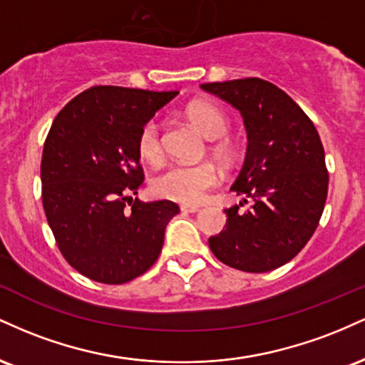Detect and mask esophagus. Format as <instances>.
I'll use <instances>...</instances> for the list:
<instances>
[{"mask_svg": "<svg viewBox=\"0 0 365 365\" xmlns=\"http://www.w3.org/2000/svg\"><path fill=\"white\" fill-rule=\"evenodd\" d=\"M180 209H182V212H190V215L200 211L199 206H190V204H183V206H180Z\"/></svg>", "mask_w": 365, "mask_h": 365, "instance_id": "1", "label": "esophagus"}]
</instances>
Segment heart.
<instances>
[{
	"label": "heart",
	"instance_id": "obj_1",
	"mask_svg": "<svg viewBox=\"0 0 365 365\" xmlns=\"http://www.w3.org/2000/svg\"><path fill=\"white\" fill-rule=\"evenodd\" d=\"M185 116L211 140L216 142L211 148L212 156L223 165L233 161V149L226 139L230 133V120L220 108L209 103H190L185 110ZM137 153L148 165L156 166L165 158V140H163L161 123L149 120L137 135ZM220 183V171L211 163L199 165H171L158 177H154L150 188L154 195L161 199L175 200L182 204H199L204 200L209 190Z\"/></svg>",
	"mask_w": 365,
	"mask_h": 365
}]
</instances>
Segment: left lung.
<instances>
[{"label":"left lung","mask_w":365,"mask_h":365,"mask_svg":"<svg viewBox=\"0 0 365 365\" xmlns=\"http://www.w3.org/2000/svg\"><path fill=\"white\" fill-rule=\"evenodd\" d=\"M244 116L247 156L232 185L254 200L225 209L226 228L209 238L221 262L266 273L292 261L319 225L329 175L316 127L287 92L262 78L202 83Z\"/></svg>","instance_id":"1"}]
</instances>
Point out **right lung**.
<instances>
[{"mask_svg":"<svg viewBox=\"0 0 365 365\" xmlns=\"http://www.w3.org/2000/svg\"><path fill=\"white\" fill-rule=\"evenodd\" d=\"M178 91L96 86L54 118L43 149V206L58 249L94 282L123 284L158 261L180 207L133 200L144 183L137 135ZM129 206H126V202Z\"/></svg>","mask_w":365,"mask_h":365,"instance_id":"right-lung-1","label":"right lung"}]
</instances>
